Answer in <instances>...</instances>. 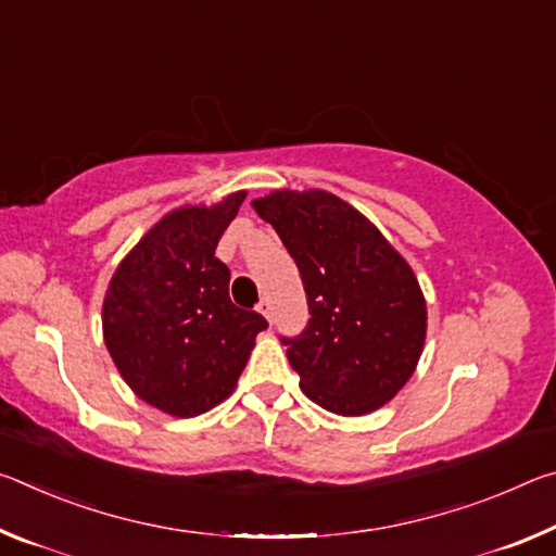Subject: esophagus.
<instances>
[{"label": "esophagus", "mask_w": 556, "mask_h": 556, "mask_svg": "<svg viewBox=\"0 0 556 556\" xmlns=\"http://www.w3.org/2000/svg\"><path fill=\"white\" fill-rule=\"evenodd\" d=\"M257 312L262 314V316H265L267 318V321H271V301L265 296V299H262L260 301V304H257Z\"/></svg>", "instance_id": "34e87169"}]
</instances>
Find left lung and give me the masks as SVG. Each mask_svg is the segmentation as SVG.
<instances>
[{"label":"left lung","mask_w":556,"mask_h":556,"mask_svg":"<svg viewBox=\"0 0 556 556\" xmlns=\"http://www.w3.org/2000/svg\"><path fill=\"white\" fill-rule=\"evenodd\" d=\"M294 257L308 324L281 338L312 402L343 417L380 409L417 368L427 301L397 250L328 191H271L252 201Z\"/></svg>","instance_id":"left-lung-1"}]
</instances>
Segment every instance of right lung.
<instances>
[{
	"mask_svg": "<svg viewBox=\"0 0 556 556\" xmlns=\"http://www.w3.org/2000/svg\"><path fill=\"white\" fill-rule=\"evenodd\" d=\"M244 191L164 215L119 262L102 304V336L139 400L195 417L238 384L267 321L230 301V269L215 257Z\"/></svg>",
	"mask_w": 556,
	"mask_h": 556,
	"instance_id": "add662e5",
	"label": "right lung"
}]
</instances>
